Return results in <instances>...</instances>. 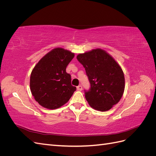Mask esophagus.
<instances>
[{"label":"esophagus","mask_w":156,"mask_h":156,"mask_svg":"<svg viewBox=\"0 0 156 156\" xmlns=\"http://www.w3.org/2000/svg\"><path fill=\"white\" fill-rule=\"evenodd\" d=\"M77 90H79V91H81L82 89H83L82 86L81 85H79L78 87H77Z\"/></svg>","instance_id":"esophagus-1"}]
</instances>
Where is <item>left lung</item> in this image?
Instances as JSON below:
<instances>
[{"instance_id": "obj_1", "label": "left lung", "mask_w": 156, "mask_h": 156, "mask_svg": "<svg viewBox=\"0 0 156 156\" xmlns=\"http://www.w3.org/2000/svg\"><path fill=\"white\" fill-rule=\"evenodd\" d=\"M77 59L85 69L90 84L88 90H84L88 104L98 111L111 109L124 92V75L119 64L101 49L79 54Z\"/></svg>"}]
</instances>
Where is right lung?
<instances>
[{
    "label": "right lung",
    "instance_id": "obj_1",
    "mask_svg": "<svg viewBox=\"0 0 156 156\" xmlns=\"http://www.w3.org/2000/svg\"><path fill=\"white\" fill-rule=\"evenodd\" d=\"M74 53L55 48L45 55L32 71L30 87L32 96L40 105L55 109L66 103L76 87L72 85L70 74L66 72Z\"/></svg>",
    "mask_w": 156,
    "mask_h": 156
}]
</instances>
